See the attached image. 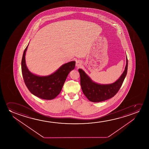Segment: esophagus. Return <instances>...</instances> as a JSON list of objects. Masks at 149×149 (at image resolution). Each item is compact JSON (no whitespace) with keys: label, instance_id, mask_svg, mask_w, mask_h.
Returning <instances> with one entry per match:
<instances>
[{"label":"esophagus","instance_id":"esophagus-1","mask_svg":"<svg viewBox=\"0 0 149 149\" xmlns=\"http://www.w3.org/2000/svg\"><path fill=\"white\" fill-rule=\"evenodd\" d=\"M82 65V62L80 60H78L76 62V65L77 67H80Z\"/></svg>","mask_w":149,"mask_h":149}]
</instances>
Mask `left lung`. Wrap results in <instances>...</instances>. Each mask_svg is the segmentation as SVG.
<instances>
[{
    "instance_id": "left-lung-1",
    "label": "left lung",
    "mask_w": 149,
    "mask_h": 149,
    "mask_svg": "<svg viewBox=\"0 0 149 149\" xmlns=\"http://www.w3.org/2000/svg\"><path fill=\"white\" fill-rule=\"evenodd\" d=\"M128 59L126 57V65L120 77L113 84H100L92 81L88 76L79 69L78 71L80 76V85L82 92L90 101L99 102L112 98L118 92L122 85L127 73Z\"/></svg>"
}]
</instances>
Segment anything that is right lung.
I'll return each mask as SVG.
<instances>
[{
    "mask_svg": "<svg viewBox=\"0 0 149 149\" xmlns=\"http://www.w3.org/2000/svg\"><path fill=\"white\" fill-rule=\"evenodd\" d=\"M28 46L25 49L21 61V70L25 84L35 96L45 100L53 99L61 92L68 75L75 68V61L64 64L50 75H36L29 71L25 63V56Z\"/></svg>",
    "mask_w": 149,
    "mask_h": 149,
    "instance_id": "add662e5",
    "label": "right lung"
}]
</instances>
